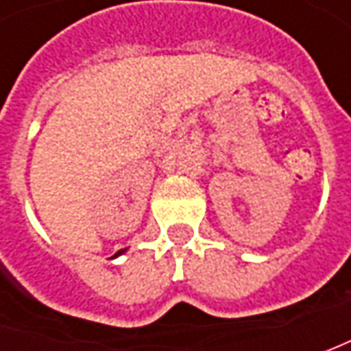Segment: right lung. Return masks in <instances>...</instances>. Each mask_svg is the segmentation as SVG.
<instances>
[{
  "label": "right lung",
  "instance_id": "1",
  "mask_svg": "<svg viewBox=\"0 0 351 351\" xmlns=\"http://www.w3.org/2000/svg\"><path fill=\"white\" fill-rule=\"evenodd\" d=\"M121 252H123V250H119V252H117V254H121Z\"/></svg>",
  "mask_w": 351,
  "mask_h": 351
}]
</instances>
